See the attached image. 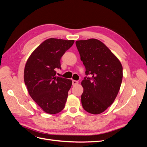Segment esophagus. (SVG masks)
Instances as JSON below:
<instances>
[{
  "label": "esophagus",
  "mask_w": 147,
  "mask_h": 147,
  "mask_svg": "<svg viewBox=\"0 0 147 147\" xmlns=\"http://www.w3.org/2000/svg\"><path fill=\"white\" fill-rule=\"evenodd\" d=\"M78 81H76V80H72V84L74 86V85H77V84H78Z\"/></svg>",
  "instance_id": "1"
}]
</instances>
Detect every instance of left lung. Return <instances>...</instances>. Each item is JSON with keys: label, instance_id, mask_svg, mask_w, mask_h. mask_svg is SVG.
Instances as JSON below:
<instances>
[{"label": "left lung", "instance_id": "8db88e82", "mask_svg": "<svg viewBox=\"0 0 147 147\" xmlns=\"http://www.w3.org/2000/svg\"><path fill=\"white\" fill-rule=\"evenodd\" d=\"M76 46L85 67L82 82L83 108L91 114H100L113 104L123 79V67L112 52L99 40H78Z\"/></svg>", "mask_w": 147, "mask_h": 147}]
</instances>
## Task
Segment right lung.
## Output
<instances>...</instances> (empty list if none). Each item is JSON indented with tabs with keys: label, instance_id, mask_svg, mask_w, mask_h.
Segmentation results:
<instances>
[{
	"label": "right lung",
	"instance_id": "1",
	"mask_svg": "<svg viewBox=\"0 0 147 147\" xmlns=\"http://www.w3.org/2000/svg\"><path fill=\"white\" fill-rule=\"evenodd\" d=\"M74 43V40L47 39L35 49L26 62L24 80L29 94L47 113L56 114L65 107L72 82L56 77V70L61 69V57Z\"/></svg>",
	"mask_w": 147,
	"mask_h": 147
}]
</instances>
